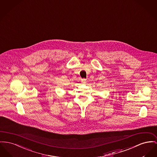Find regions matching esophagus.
I'll list each match as a JSON object with an SVG mask.
<instances>
[{
  "instance_id": "1",
  "label": "esophagus",
  "mask_w": 157,
  "mask_h": 157,
  "mask_svg": "<svg viewBox=\"0 0 157 157\" xmlns=\"http://www.w3.org/2000/svg\"><path fill=\"white\" fill-rule=\"evenodd\" d=\"M82 82L83 84L86 83V79H85V78L82 79Z\"/></svg>"
}]
</instances>
